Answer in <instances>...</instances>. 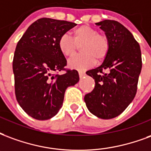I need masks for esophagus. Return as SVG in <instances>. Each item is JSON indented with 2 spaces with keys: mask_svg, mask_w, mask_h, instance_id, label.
Masks as SVG:
<instances>
[{
  "mask_svg": "<svg viewBox=\"0 0 151 151\" xmlns=\"http://www.w3.org/2000/svg\"><path fill=\"white\" fill-rule=\"evenodd\" d=\"M78 73H79V77H80V78H83V77H84L85 75H86V73H85V72H82V71H79L78 72Z\"/></svg>",
  "mask_w": 151,
  "mask_h": 151,
  "instance_id": "obj_1",
  "label": "esophagus"
}]
</instances>
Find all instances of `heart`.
<instances>
[{
	"instance_id": "obj_1",
	"label": "heart",
	"mask_w": 151,
	"mask_h": 151,
	"mask_svg": "<svg viewBox=\"0 0 151 151\" xmlns=\"http://www.w3.org/2000/svg\"><path fill=\"white\" fill-rule=\"evenodd\" d=\"M81 47V54L70 60L68 65L71 69L83 71L95 63L96 59L101 61L107 56L110 50V41L106 35L100 34L95 29L81 25L73 31V37L68 34L61 36L58 48L61 53L66 58L74 55Z\"/></svg>"
}]
</instances>
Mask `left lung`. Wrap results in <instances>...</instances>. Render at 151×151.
<instances>
[{
	"label": "left lung",
	"instance_id": "1",
	"mask_svg": "<svg viewBox=\"0 0 151 151\" xmlns=\"http://www.w3.org/2000/svg\"><path fill=\"white\" fill-rule=\"evenodd\" d=\"M95 24L109 39L110 50L100 66L86 72L94 79L95 86L84 100L93 115L110 119L121 114L134 98L142 70L141 50L121 23L104 20Z\"/></svg>",
	"mask_w": 151,
	"mask_h": 151
}]
</instances>
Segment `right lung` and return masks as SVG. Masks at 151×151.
<instances>
[{
  "label": "right lung",
  "instance_id": "add662e5",
  "mask_svg": "<svg viewBox=\"0 0 151 151\" xmlns=\"http://www.w3.org/2000/svg\"><path fill=\"white\" fill-rule=\"evenodd\" d=\"M77 24L41 18L28 28L17 45L13 61L15 94L24 112L37 120L55 116L62 106L65 90L79 81L78 72L65 70L67 61L58 48L61 36Z\"/></svg>",
  "mask_w": 151,
  "mask_h": 151
}]
</instances>
